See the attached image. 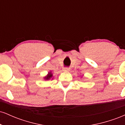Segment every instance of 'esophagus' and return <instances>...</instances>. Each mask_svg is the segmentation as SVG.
<instances>
[{
  "label": "esophagus",
  "mask_w": 125,
  "mask_h": 125,
  "mask_svg": "<svg viewBox=\"0 0 125 125\" xmlns=\"http://www.w3.org/2000/svg\"><path fill=\"white\" fill-rule=\"evenodd\" d=\"M70 70H71V69H70L69 67H64V68L63 69V71H66V72L70 71Z\"/></svg>",
  "instance_id": "1"
}]
</instances>
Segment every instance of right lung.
I'll use <instances>...</instances> for the list:
<instances>
[{
  "label": "right lung",
  "mask_w": 125,
  "mask_h": 125,
  "mask_svg": "<svg viewBox=\"0 0 125 125\" xmlns=\"http://www.w3.org/2000/svg\"><path fill=\"white\" fill-rule=\"evenodd\" d=\"M52 77V73H51V72H50V73H49V74L46 76L44 77V79L49 80V79H50Z\"/></svg>",
  "instance_id": "obj_1"
}]
</instances>
